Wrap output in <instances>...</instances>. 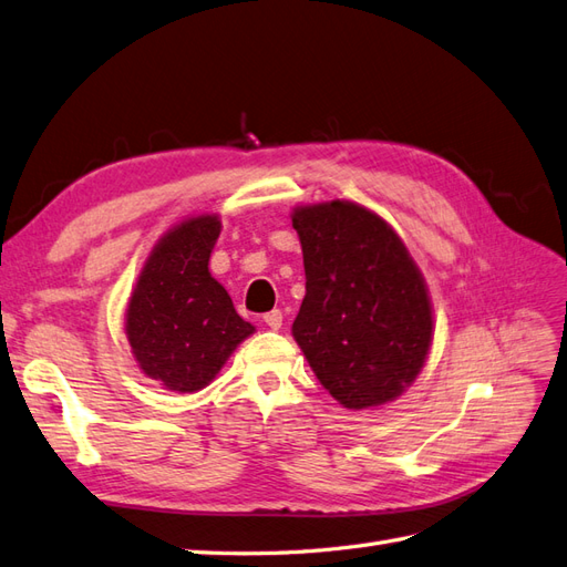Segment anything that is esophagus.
I'll return each mask as SVG.
<instances>
[{
  "instance_id": "34e87169",
  "label": "esophagus",
  "mask_w": 567,
  "mask_h": 567,
  "mask_svg": "<svg viewBox=\"0 0 567 567\" xmlns=\"http://www.w3.org/2000/svg\"><path fill=\"white\" fill-rule=\"evenodd\" d=\"M264 322L270 330H280L282 328V311L280 309H272L270 313L264 316Z\"/></svg>"
}]
</instances>
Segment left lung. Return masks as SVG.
I'll list each match as a JSON object with an SVG mask.
<instances>
[{"label": "left lung", "mask_w": 567, "mask_h": 567, "mask_svg": "<svg viewBox=\"0 0 567 567\" xmlns=\"http://www.w3.org/2000/svg\"><path fill=\"white\" fill-rule=\"evenodd\" d=\"M306 297L292 337L318 382L349 411L399 399L423 370L434 313L427 282L396 230L347 199L299 204Z\"/></svg>", "instance_id": "obj_1"}]
</instances>
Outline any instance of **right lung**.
<instances>
[{"label": "right lung", "mask_w": 567, "mask_h": 567, "mask_svg": "<svg viewBox=\"0 0 567 567\" xmlns=\"http://www.w3.org/2000/svg\"><path fill=\"white\" fill-rule=\"evenodd\" d=\"M218 214H194L156 239L125 306V337L150 380L177 394L212 384L233 351L256 332L208 270Z\"/></svg>", "instance_id": "obj_1"}]
</instances>
